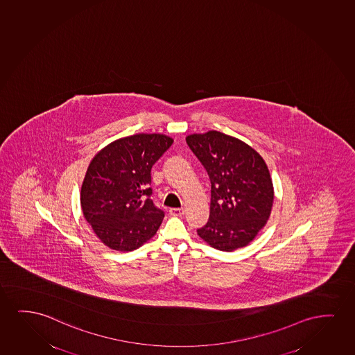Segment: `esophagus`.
Masks as SVG:
<instances>
[{
	"mask_svg": "<svg viewBox=\"0 0 355 355\" xmlns=\"http://www.w3.org/2000/svg\"><path fill=\"white\" fill-rule=\"evenodd\" d=\"M170 214L172 216H183L184 214V209H170Z\"/></svg>",
	"mask_w": 355,
	"mask_h": 355,
	"instance_id": "34e87169",
	"label": "esophagus"
}]
</instances>
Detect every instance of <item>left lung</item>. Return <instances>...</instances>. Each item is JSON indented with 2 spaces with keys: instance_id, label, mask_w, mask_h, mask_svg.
<instances>
[{
  "instance_id": "8db88e82",
  "label": "left lung",
  "mask_w": 355,
  "mask_h": 355,
  "mask_svg": "<svg viewBox=\"0 0 355 355\" xmlns=\"http://www.w3.org/2000/svg\"><path fill=\"white\" fill-rule=\"evenodd\" d=\"M211 180L209 222L198 235L211 248L232 252L267 224L274 188L266 161L253 148L222 132L185 138Z\"/></svg>"
}]
</instances>
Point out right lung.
I'll return each instance as SVG.
<instances>
[{
  "label": "right lung",
  "instance_id": "add662e5",
  "mask_svg": "<svg viewBox=\"0 0 355 355\" xmlns=\"http://www.w3.org/2000/svg\"><path fill=\"white\" fill-rule=\"evenodd\" d=\"M173 143L160 133L120 138L98 151L81 187L83 216L105 246L141 248L165 217L150 199L151 167Z\"/></svg>",
  "mask_w": 355,
  "mask_h": 355
}]
</instances>
